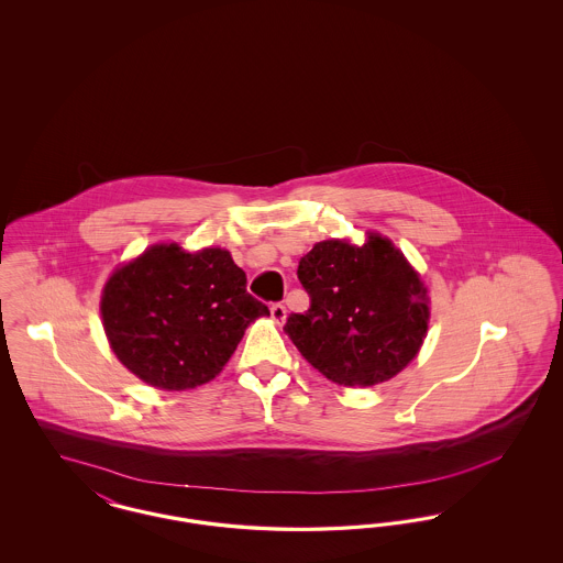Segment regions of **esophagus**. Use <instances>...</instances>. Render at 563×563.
<instances>
[{"label":"esophagus","mask_w":563,"mask_h":563,"mask_svg":"<svg viewBox=\"0 0 563 563\" xmlns=\"http://www.w3.org/2000/svg\"><path fill=\"white\" fill-rule=\"evenodd\" d=\"M269 314H272V321L276 322V324H283V322L287 321V308L283 303H272Z\"/></svg>","instance_id":"34e87169"}]
</instances>
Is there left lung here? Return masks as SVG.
Masks as SVG:
<instances>
[{
    "mask_svg": "<svg viewBox=\"0 0 563 563\" xmlns=\"http://www.w3.org/2000/svg\"><path fill=\"white\" fill-rule=\"evenodd\" d=\"M297 276L312 301L289 317L285 333L327 379L377 386L418 356L429 333V289L390 239L367 232L363 244L317 242Z\"/></svg>",
    "mask_w": 563,
    "mask_h": 563,
    "instance_id": "left-lung-1",
    "label": "left lung"
}]
</instances>
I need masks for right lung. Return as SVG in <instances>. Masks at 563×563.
I'll return each instance as SVG.
<instances>
[{
	"mask_svg": "<svg viewBox=\"0 0 563 563\" xmlns=\"http://www.w3.org/2000/svg\"><path fill=\"white\" fill-rule=\"evenodd\" d=\"M101 319L115 358L147 386L188 390L221 374L268 306L228 249L156 242L109 274Z\"/></svg>",
	"mask_w": 563,
	"mask_h": 563,
	"instance_id": "add662e5",
	"label": "right lung"
}]
</instances>
